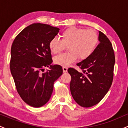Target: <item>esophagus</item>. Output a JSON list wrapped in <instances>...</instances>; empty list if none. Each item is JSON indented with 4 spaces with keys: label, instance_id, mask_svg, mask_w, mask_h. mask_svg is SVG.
I'll return each mask as SVG.
<instances>
[{
    "label": "esophagus",
    "instance_id": "obj_1",
    "mask_svg": "<svg viewBox=\"0 0 128 128\" xmlns=\"http://www.w3.org/2000/svg\"><path fill=\"white\" fill-rule=\"evenodd\" d=\"M62 70L64 72H67V67L66 66H63L62 67Z\"/></svg>",
    "mask_w": 128,
    "mask_h": 128
}]
</instances>
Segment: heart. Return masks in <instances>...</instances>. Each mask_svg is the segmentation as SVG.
I'll use <instances>...</instances> for the list:
<instances>
[{
    "label": "heart",
    "mask_w": 128,
    "mask_h": 128,
    "mask_svg": "<svg viewBox=\"0 0 128 128\" xmlns=\"http://www.w3.org/2000/svg\"><path fill=\"white\" fill-rule=\"evenodd\" d=\"M60 40L53 38L49 42V48L54 54L61 53L68 46V52L54 58L55 64L68 66L78 58L80 60L88 58L93 54L99 42V35L96 30L83 28L69 27L61 32Z\"/></svg>",
    "instance_id": "heart-1"
}]
</instances>
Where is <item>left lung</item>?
I'll return each instance as SVG.
<instances>
[{
	"mask_svg": "<svg viewBox=\"0 0 128 128\" xmlns=\"http://www.w3.org/2000/svg\"><path fill=\"white\" fill-rule=\"evenodd\" d=\"M98 45L87 59L78 63L82 70L68 69L72 77L70 88L72 97L78 105L88 108L101 101L111 87L114 76L115 55L108 38L99 31Z\"/></svg>",
	"mask_w": 128,
	"mask_h": 128,
	"instance_id": "1",
	"label": "left lung"
}]
</instances>
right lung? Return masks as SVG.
Returning <instances> with one entry per match:
<instances>
[{"mask_svg": "<svg viewBox=\"0 0 128 128\" xmlns=\"http://www.w3.org/2000/svg\"><path fill=\"white\" fill-rule=\"evenodd\" d=\"M60 29L34 23L17 35L11 49L10 70L20 98L29 106L39 108L49 101L54 82L62 74L60 65L52 62L49 42ZM50 70L44 71L46 66Z\"/></svg>", "mask_w": 128, "mask_h": 128, "instance_id": "right-lung-1", "label": "right lung"}]
</instances>
